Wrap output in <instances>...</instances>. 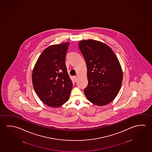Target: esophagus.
<instances>
[{"label": "esophagus", "mask_w": 152, "mask_h": 152, "mask_svg": "<svg viewBox=\"0 0 152 152\" xmlns=\"http://www.w3.org/2000/svg\"><path fill=\"white\" fill-rule=\"evenodd\" d=\"M74 80H75V82H76V81H77V76H74Z\"/></svg>", "instance_id": "34e87169"}]
</instances>
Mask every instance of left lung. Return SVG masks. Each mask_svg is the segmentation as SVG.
<instances>
[{"instance_id": "8db88e82", "label": "left lung", "mask_w": 152, "mask_h": 152, "mask_svg": "<svg viewBox=\"0 0 152 152\" xmlns=\"http://www.w3.org/2000/svg\"><path fill=\"white\" fill-rule=\"evenodd\" d=\"M78 46L87 66L86 97L96 105L109 104L117 96L123 80L117 56L109 46L96 40H82Z\"/></svg>"}]
</instances>
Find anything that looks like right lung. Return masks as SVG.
<instances>
[{
	"label": "right lung",
	"mask_w": 152,
	"mask_h": 152,
	"mask_svg": "<svg viewBox=\"0 0 152 152\" xmlns=\"http://www.w3.org/2000/svg\"><path fill=\"white\" fill-rule=\"evenodd\" d=\"M70 42L45 49L33 69V85L41 101L50 107H59L69 99L72 83L68 74L65 58Z\"/></svg>",
	"instance_id": "1"
}]
</instances>
